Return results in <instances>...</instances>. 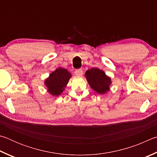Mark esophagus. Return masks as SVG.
<instances>
[{"instance_id":"esophagus-1","label":"esophagus","mask_w":157,"mask_h":157,"mask_svg":"<svg viewBox=\"0 0 157 157\" xmlns=\"http://www.w3.org/2000/svg\"><path fill=\"white\" fill-rule=\"evenodd\" d=\"M74 73H75L76 76H82V74H83V70L81 69H79V70H76L74 71Z\"/></svg>"}]
</instances>
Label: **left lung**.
Returning <instances> with one entry per match:
<instances>
[{
  "label": "left lung",
  "instance_id": "obj_1",
  "mask_svg": "<svg viewBox=\"0 0 157 157\" xmlns=\"http://www.w3.org/2000/svg\"><path fill=\"white\" fill-rule=\"evenodd\" d=\"M85 76L90 86L98 94H105L109 90L111 78L103 70L93 67L86 71Z\"/></svg>",
  "mask_w": 157,
  "mask_h": 157
}]
</instances>
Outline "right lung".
<instances>
[{
	"label": "right lung",
	"mask_w": 157,
	"mask_h": 157,
	"mask_svg": "<svg viewBox=\"0 0 157 157\" xmlns=\"http://www.w3.org/2000/svg\"><path fill=\"white\" fill-rule=\"evenodd\" d=\"M71 74L66 69L59 67L50 74L45 79V85L48 92L52 96L60 95L65 90Z\"/></svg>",
	"instance_id": "obj_1"
}]
</instances>
